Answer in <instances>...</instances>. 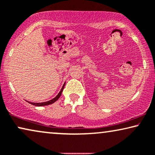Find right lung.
I'll return each mask as SVG.
<instances>
[{
	"label": "right lung",
	"mask_w": 155,
	"mask_h": 155,
	"mask_svg": "<svg viewBox=\"0 0 155 155\" xmlns=\"http://www.w3.org/2000/svg\"><path fill=\"white\" fill-rule=\"evenodd\" d=\"M65 86V83L64 84V85H63L62 88V89H61V91H60V93H58V95L55 97H54L53 99H52L51 100H49V101H47V102H28L29 103L33 104V105H35V106H45V105H48V104H53L54 103V102H56L57 100H58L59 98H60V95L61 94H62V91H63V89H64V87Z\"/></svg>",
	"instance_id": "right-lung-1"
}]
</instances>
